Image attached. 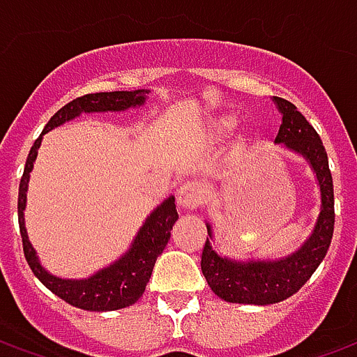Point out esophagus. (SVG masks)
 <instances>
[{"label":"esophagus","mask_w":357,"mask_h":357,"mask_svg":"<svg viewBox=\"0 0 357 357\" xmlns=\"http://www.w3.org/2000/svg\"><path fill=\"white\" fill-rule=\"evenodd\" d=\"M202 197V189L199 183L195 181H185L178 187L176 191V199H178V206L183 210H195L199 206Z\"/></svg>","instance_id":"esophagus-1"}]
</instances>
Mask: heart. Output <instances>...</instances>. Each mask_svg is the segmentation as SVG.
I'll return each mask as SVG.
<instances>
[{
    "mask_svg": "<svg viewBox=\"0 0 357 357\" xmlns=\"http://www.w3.org/2000/svg\"><path fill=\"white\" fill-rule=\"evenodd\" d=\"M237 128H239V118L233 114H224V116H218L210 122L206 137L212 143H220V141L231 137L233 133L237 132Z\"/></svg>",
    "mask_w": 357,
    "mask_h": 357,
    "instance_id": "b5f03b06",
    "label": "heart"
}]
</instances>
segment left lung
<instances>
[{
	"mask_svg": "<svg viewBox=\"0 0 357 357\" xmlns=\"http://www.w3.org/2000/svg\"><path fill=\"white\" fill-rule=\"evenodd\" d=\"M281 114L275 145L304 158L314 172L319 189V212L304 243L281 258H233L220 252L214 245V229L206 222L208 237L202 250L201 269L214 294L233 304L269 306L283 302L302 289L329 250L335 229V193L329 160L319 135L292 102L273 97Z\"/></svg>",
	"mask_w": 357,
	"mask_h": 357,
	"instance_id": "obj_1",
	"label": "left lung"
}]
</instances>
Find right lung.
<instances>
[{
  "label": "right lung",
  "mask_w": 357,
  "mask_h": 357,
  "mask_svg": "<svg viewBox=\"0 0 357 357\" xmlns=\"http://www.w3.org/2000/svg\"><path fill=\"white\" fill-rule=\"evenodd\" d=\"M151 89H133V91H102V93H89L74 99L63 109L57 110L47 126L43 128L42 135L34 141L30 149L24 166V174L19 185V227L22 237L24 256L34 275L42 281L53 294L68 302L70 306L88 310V312H112L135 304L143 296L153 268L158 256L162 255L164 247L170 241V231L176 220V199L170 195L164 199L156 208L149 212L143 224L135 233L126 252L118 256L114 262L99 268L91 275L82 279H68V277L53 275L50 269L43 268L40 256L30 243L26 231V193L30 183V174L34 170L38 149L42 145L43 135L59 126L70 122L82 114H95V112H124L130 109H139L147 101Z\"/></svg>",
  "instance_id": "add662e5"
}]
</instances>
